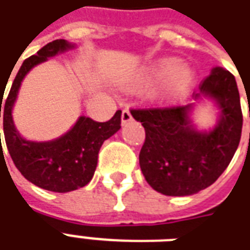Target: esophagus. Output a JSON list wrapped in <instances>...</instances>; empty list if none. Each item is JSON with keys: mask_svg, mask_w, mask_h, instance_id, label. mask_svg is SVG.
I'll return each instance as SVG.
<instances>
[{"mask_svg": "<svg viewBox=\"0 0 250 250\" xmlns=\"http://www.w3.org/2000/svg\"><path fill=\"white\" fill-rule=\"evenodd\" d=\"M130 121H132V113H130L128 109L122 110V113H121L122 125H125V124H128V122H130Z\"/></svg>", "mask_w": 250, "mask_h": 250, "instance_id": "1", "label": "esophagus"}]
</instances>
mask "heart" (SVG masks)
Here are the masks:
<instances>
[{
  "label": "heart",
  "mask_w": 250,
  "mask_h": 250,
  "mask_svg": "<svg viewBox=\"0 0 250 250\" xmlns=\"http://www.w3.org/2000/svg\"><path fill=\"white\" fill-rule=\"evenodd\" d=\"M156 82L159 84L150 93L152 100L157 105H173L190 94L195 86L196 74L188 64H180L178 58L167 56L152 62L140 75V83L144 86Z\"/></svg>",
  "instance_id": "b5f03b06"
}]
</instances>
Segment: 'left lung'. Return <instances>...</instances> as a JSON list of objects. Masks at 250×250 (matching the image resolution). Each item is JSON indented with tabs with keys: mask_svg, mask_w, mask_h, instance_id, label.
Segmentation results:
<instances>
[{
	"mask_svg": "<svg viewBox=\"0 0 250 250\" xmlns=\"http://www.w3.org/2000/svg\"><path fill=\"white\" fill-rule=\"evenodd\" d=\"M196 104L169 109L132 110L145 129L140 168L148 185L168 196H187L211 186L234 156L242 130V111L235 78L214 67L203 81ZM203 99L213 100L219 118L213 128L199 129L192 113Z\"/></svg>",
	"mask_w": 250,
	"mask_h": 250,
	"instance_id": "left-lung-1",
	"label": "left lung"
}]
</instances>
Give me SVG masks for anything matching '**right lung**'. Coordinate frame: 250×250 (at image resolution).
<instances>
[{"instance_id":"obj_1","label":"right lung","mask_w":250,"mask_h":250,"mask_svg":"<svg viewBox=\"0 0 250 250\" xmlns=\"http://www.w3.org/2000/svg\"><path fill=\"white\" fill-rule=\"evenodd\" d=\"M75 47V44L60 39L44 45L36 55L24 60L12 83L3 109V134L15 166L26 180L54 192H70L87 185L95 172L98 152L104 141L121 128V110H118L107 122H97L81 116L68 132L48 141H32L19 133L12 113L26 74L49 58Z\"/></svg>"}]
</instances>
